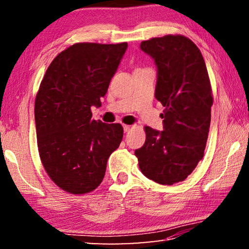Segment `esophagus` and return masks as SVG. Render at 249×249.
<instances>
[{"instance_id":"obj_1","label":"esophagus","mask_w":249,"mask_h":249,"mask_svg":"<svg viewBox=\"0 0 249 249\" xmlns=\"http://www.w3.org/2000/svg\"><path fill=\"white\" fill-rule=\"evenodd\" d=\"M123 128H124V132H125V133H127V132H129L130 129H132V126H129V125H124V126H123Z\"/></svg>"}]
</instances>
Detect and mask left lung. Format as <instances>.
<instances>
[{"mask_svg": "<svg viewBox=\"0 0 249 249\" xmlns=\"http://www.w3.org/2000/svg\"><path fill=\"white\" fill-rule=\"evenodd\" d=\"M158 68L155 96L162 107L163 130L145 126L146 141L135 150L141 171L159 184L187 179L203 158L213 93L200 49L183 35L142 41Z\"/></svg>", "mask_w": 249, "mask_h": 249, "instance_id": "left-lung-1", "label": "left lung"}]
</instances>
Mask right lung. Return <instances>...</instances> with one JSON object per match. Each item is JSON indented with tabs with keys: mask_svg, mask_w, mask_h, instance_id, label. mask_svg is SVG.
Here are the masks:
<instances>
[{
	"mask_svg": "<svg viewBox=\"0 0 249 249\" xmlns=\"http://www.w3.org/2000/svg\"><path fill=\"white\" fill-rule=\"evenodd\" d=\"M127 43H77L59 53L35 99L37 146L45 171L71 195H86L102 182L107 162L119 148L123 127L92 119Z\"/></svg>",
	"mask_w": 249,
	"mask_h": 249,
	"instance_id": "obj_1",
	"label": "right lung"
}]
</instances>
